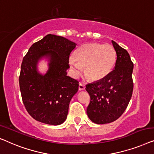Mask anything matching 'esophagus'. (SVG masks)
I'll list each match as a JSON object with an SVG mask.
<instances>
[{
	"label": "esophagus",
	"mask_w": 154,
	"mask_h": 154,
	"mask_svg": "<svg viewBox=\"0 0 154 154\" xmlns=\"http://www.w3.org/2000/svg\"><path fill=\"white\" fill-rule=\"evenodd\" d=\"M84 89H85V85H84V84L82 83V82H80L79 84V90L82 91V90H84Z\"/></svg>",
	"instance_id": "esophagus-1"
}]
</instances>
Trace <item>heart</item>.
<instances>
[{
    "instance_id": "1",
    "label": "heart",
    "mask_w": 154,
    "mask_h": 154,
    "mask_svg": "<svg viewBox=\"0 0 154 154\" xmlns=\"http://www.w3.org/2000/svg\"><path fill=\"white\" fill-rule=\"evenodd\" d=\"M74 59L70 60L75 75L84 68L86 77L98 81L107 77L115 64L116 53L110 45L87 43L82 45L74 53Z\"/></svg>"
}]
</instances>
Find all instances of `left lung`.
<instances>
[{
    "instance_id": "8db88e82",
    "label": "left lung",
    "mask_w": 154,
    "mask_h": 154,
    "mask_svg": "<svg viewBox=\"0 0 154 154\" xmlns=\"http://www.w3.org/2000/svg\"><path fill=\"white\" fill-rule=\"evenodd\" d=\"M112 43L116 53L114 69L103 79L86 85L91 98L86 113L90 120L97 124L118 119L133 94V63L125 49L113 40Z\"/></svg>"
}]
</instances>
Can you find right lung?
Masks as SVG:
<instances>
[{"mask_svg":"<svg viewBox=\"0 0 154 154\" xmlns=\"http://www.w3.org/2000/svg\"><path fill=\"white\" fill-rule=\"evenodd\" d=\"M77 44L61 36L48 34L35 42L23 58L19 87L26 109L36 121L60 125L68 116L69 104L79 88V82L67 76L69 57ZM50 59L45 75L36 70L38 60Z\"/></svg>","mask_w":154,"mask_h":154,"instance_id":"right-lung-1","label":"right lung"}]
</instances>
